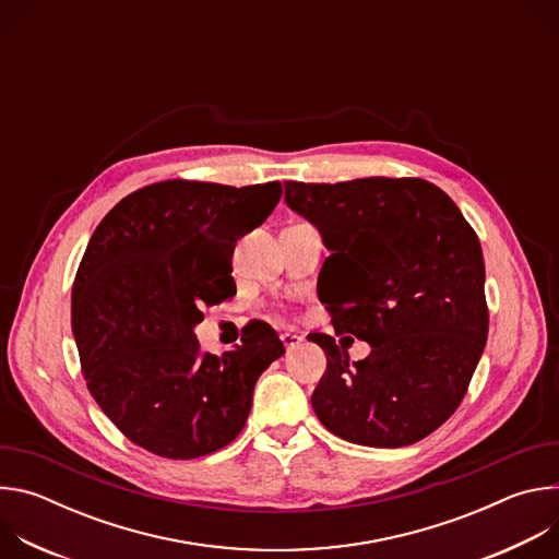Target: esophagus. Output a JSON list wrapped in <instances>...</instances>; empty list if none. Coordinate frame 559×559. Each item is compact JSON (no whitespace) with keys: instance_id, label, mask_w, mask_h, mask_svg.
Listing matches in <instances>:
<instances>
[{"instance_id":"34e87169","label":"esophagus","mask_w":559,"mask_h":559,"mask_svg":"<svg viewBox=\"0 0 559 559\" xmlns=\"http://www.w3.org/2000/svg\"><path fill=\"white\" fill-rule=\"evenodd\" d=\"M281 341H283L285 349H296V347L302 343V336L292 334V332H285V334H281Z\"/></svg>"}]
</instances>
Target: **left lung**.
Returning <instances> with one entry per match:
<instances>
[{"label": "left lung", "mask_w": 559, "mask_h": 559, "mask_svg": "<svg viewBox=\"0 0 559 559\" xmlns=\"http://www.w3.org/2000/svg\"><path fill=\"white\" fill-rule=\"evenodd\" d=\"M285 203L332 252L321 274L336 332L371 347L352 362L332 336H307L328 356L311 393L318 420L365 447L423 440L457 409L487 345L485 259L475 231L423 179L287 181Z\"/></svg>", "instance_id": "left-lung-1"}]
</instances>
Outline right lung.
I'll return each instance as SVG.
<instances>
[{"instance_id":"obj_1","label":"right lung","mask_w":559,"mask_h":559,"mask_svg":"<svg viewBox=\"0 0 559 559\" xmlns=\"http://www.w3.org/2000/svg\"><path fill=\"white\" fill-rule=\"evenodd\" d=\"M278 199V181H164L128 194L97 225L72 285V336L97 405L134 444L190 460L246 427L254 384L283 343L259 323L214 356L194 328L203 305L236 294L234 246Z\"/></svg>"}]
</instances>
